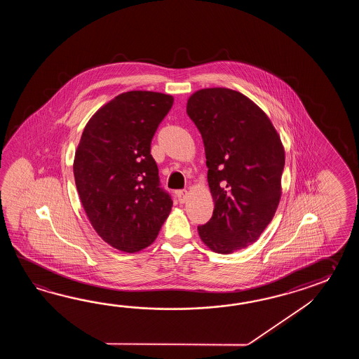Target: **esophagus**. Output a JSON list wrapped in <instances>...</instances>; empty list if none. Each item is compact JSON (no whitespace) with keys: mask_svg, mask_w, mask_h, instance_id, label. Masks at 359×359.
<instances>
[{"mask_svg":"<svg viewBox=\"0 0 359 359\" xmlns=\"http://www.w3.org/2000/svg\"><path fill=\"white\" fill-rule=\"evenodd\" d=\"M177 198H178V201L182 204L186 201V198H187V195H189V192L187 190H180L176 192Z\"/></svg>","mask_w":359,"mask_h":359,"instance_id":"obj_1","label":"esophagus"}]
</instances>
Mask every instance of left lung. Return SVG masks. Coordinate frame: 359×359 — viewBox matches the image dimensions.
I'll return each mask as SVG.
<instances>
[{
	"label": "left lung",
	"instance_id": "obj_1",
	"mask_svg": "<svg viewBox=\"0 0 359 359\" xmlns=\"http://www.w3.org/2000/svg\"><path fill=\"white\" fill-rule=\"evenodd\" d=\"M187 115L205 149L212 218L198 226L203 243L229 254L255 243L272 221L281 198L285 150L266 113L229 88L191 95Z\"/></svg>",
	"mask_w": 359,
	"mask_h": 359
}]
</instances>
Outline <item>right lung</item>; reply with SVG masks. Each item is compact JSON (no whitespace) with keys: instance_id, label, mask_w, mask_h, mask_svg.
Masks as SVG:
<instances>
[{"instance_id":"add662e5","label":"right lung","mask_w":359,"mask_h":359,"mask_svg":"<svg viewBox=\"0 0 359 359\" xmlns=\"http://www.w3.org/2000/svg\"><path fill=\"white\" fill-rule=\"evenodd\" d=\"M173 105L159 92H124L84 127L74 180L92 227L115 249L136 252L153 244L173 205L161 187L151 140Z\"/></svg>"}]
</instances>
